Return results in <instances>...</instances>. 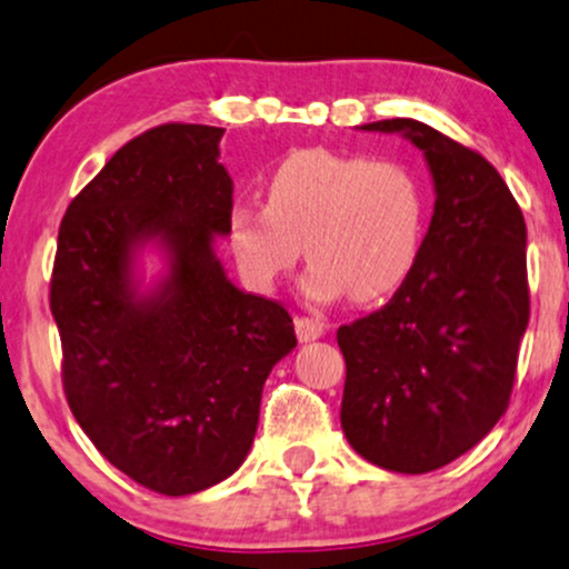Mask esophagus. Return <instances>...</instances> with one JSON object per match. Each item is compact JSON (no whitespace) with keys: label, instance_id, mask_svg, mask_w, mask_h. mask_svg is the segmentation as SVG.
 <instances>
[{"label":"esophagus","instance_id":"34e87169","mask_svg":"<svg viewBox=\"0 0 569 569\" xmlns=\"http://www.w3.org/2000/svg\"><path fill=\"white\" fill-rule=\"evenodd\" d=\"M293 329H297L299 342H316V339L323 337V323L312 321V318H297Z\"/></svg>","mask_w":569,"mask_h":569}]
</instances>
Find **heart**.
<instances>
[{"instance_id": "b5f03b06", "label": "heart", "mask_w": 569, "mask_h": 569, "mask_svg": "<svg viewBox=\"0 0 569 569\" xmlns=\"http://www.w3.org/2000/svg\"><path fill=\"white\" fill-rule=\"evenodd\" d=\"M426 230L420 179L398 160H369L329 149L286 158L267 179V206L234 202L227 240L253 291L310 264L302 289L316 302L350 293L380 302L403 286Z\"/></svg>"}]
</instances>
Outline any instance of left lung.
Instances as JSON below:
<instances>
[{"instance_id": "1", "label": "left lung", "mask_w": 569, "mask_h": 569, "mask_svg": "<svg viewBox=\"0 0 569 569\" xmlns=\"http://www.w3.org/2000/svg\"><path fill=\"white\" fill-rule=\"evenodd\" d=\"M415 143L433 217L409 278L382 310L339 326L342 430L385 471L428 473L473 449L508 407L530 321L527 227L489 162L417 120L361 126Z\"/></svg>"}]
</instances>
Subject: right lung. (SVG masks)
Wrapping results in <instances>:
<instances>
[{
  "instance_id": "add662e5",
  "label": "right lung",
  "mask_w": 569,
  "mask_h": 569,
  "mask_svg": "<svg viewBox=\"0 0 569 569\" xmlns=\"http://www.w3.org/2000/svg\"><path fill=\"white\" fill-rule=\"evenodd\" d=\"M221 136L171 122L128 141L71 200L50 280L71 415L114 468L171 498L243 466L264 380L297 348L289 312L217 257L232 208ZM147 250L163 264L149 284Z\"/></svg>"
}]
</instances>
